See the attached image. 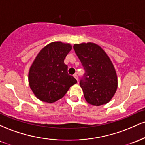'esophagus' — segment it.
<instances>
[{"label": "esophagus", "mask_w": 145, "mask_h": 145, "mask_svg": "<svg viewBox=\"0 0 145 145\" xmlns=\"http://www.w3.org/2000/svg\"><path fill=\"white\" fill-rule=\"evenodd\" d=\"M74 77L75 78H76V80L78 81V76L77 74H75L74 75Z\"/></svg>", "instance_id": "34e87169"}]
</instances>
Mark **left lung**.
I'll list each match as a JSON object with an SVG mask.
<instances>
[{"label":"left lung","mask_w":145,"mask_h":145,"mask_svg":"<svg viewBox=\"0 0 145 145\" xmlns=\"http://www.w3.org/2000/svg\"><path fill=\"white\" fill-rule=\"evenodd\" d=\"M74 49L84 69L80 81L84 98L93 106L106 104L117 89V76L108 56L93 43L74 44Z\"/></svg>","instance_id":"1"}]
</instances>
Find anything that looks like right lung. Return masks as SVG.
<instances>
[{
  "mask_svg": "<svg viewBox=\"0 0 145 145\" xmlns=\"http://www.w3.org/2000/svg\"><path fill=\"white\" fill-rule=\"evenodd\" d=\"M71 48L69 44L52 42L38 53L33 61L29 73V86L41 101L55 102L77 82L68 74L67 65L64 63Z\"/></svg>",
  "mask_w": 145,
  "mask_h": 145,
  "instance_id": "right-lung-1",
  "label": "right lung"
}]
</instances>
